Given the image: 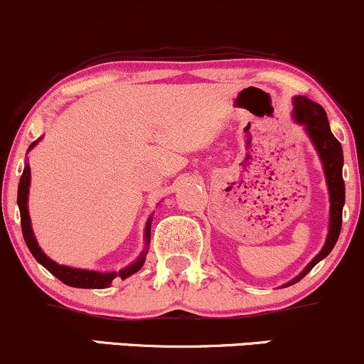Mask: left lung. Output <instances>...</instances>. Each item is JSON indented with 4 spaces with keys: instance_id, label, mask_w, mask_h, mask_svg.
Segmentation results:
<instances>
[{
    "instance_id": "1",
    "label": "left lung",
    "mask_w": 364,
    "mask_h": 364,
    "mask_svg": "<svg viewBox=\"0 0 364 364\" xmlns=\"http://www.w3.org/2000/svg\"><path fill=\"white\" fill-rule=\"evenodd\" d=\"M294 111H291V118L297 121L299 124H302L306 129L309 140L312 141L314 148H316L317 155L324 168L326 175V183L327 191H329V230H327L326 243L322 246V250L316 257L312 258V262L299 273L297 277L291 278L290 282L282 285L290 287L297 282L302 280L309 272L316 267L321 259H324L327 255L331 253L334 248V245L338 243V237L341 232V224H343V208H344V199H346V191H344V181H343V165H344V156H343V146L338 141V138L334 136L331 132L329 119L324 107L317 102H314L306 96H295L294 100Z\"/></svg>"
}]
</instances>
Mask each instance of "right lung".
I'll return each mask as SVG.
<instances>
[{
  "instance_id": "1",
  "label": "right lung",
  "mask_w": 364,
  "mask_h": 364,
  "mask_svg": "<svg viewBox=\"0 0 364 364\" xmlns=\"http://www.w3.org/2000/svg\"><path fill=\"white\" fill-rule=\"evenodd\" d=\"M42 140L38 138L37 141H33L28 146V151L33 148L37 143ZM26 151V154H28ZM30 165L28 161L25 164L23 173H21L20 183H18V208H20V218H21V231H23V237L25 243L28 246L30 253L33 255V258L42 264V267L47 268L48 272L52 273L53 277H57L58 280L64 282L65 285L69 287H75V289H107L111 285V282L114 278H124L132 277L133 273H136L140 268L143 267L146 259V253L148 248H150V231H151V221H154V216L148 218V221L145 224V248L138 258L134 259L133 263H129L128 267L121 268L119 272H96V270H86V268H74V267H67V264H60L57 262H53L52 258H48L47 255L43 253V250L38 246L37 237L33 235V228H31V221H30V214H28V192H30Z\"/></svg>"
}]
</instances>
